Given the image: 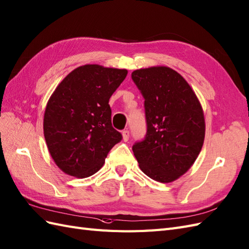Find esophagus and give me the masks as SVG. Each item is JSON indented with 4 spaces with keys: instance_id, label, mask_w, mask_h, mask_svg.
I'll list each match as a JSON object with an SVG mask.
<instances>
[{
    "instance_id": "34e87169",
    "label": "esophagus",
    "mask_w": 249,
    "mask_h": 249,
    "mask_svg": "<svg viewBox=\"0 0 249 249\" xmlns=\"http://www.w3.org/2000/svg\"><path fill=\"white\" fill-rule=\"evenodd\" d=\"M122 136H123L124 141L127 142L129 140V131L128 130H123L122 131Z\"/></svg>"
}]
</instances>
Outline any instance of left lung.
I'll return each mask as SVG.
<instances>
[{
  "label": "left lung",
  "mask_w": 249,
  "mask_h": 249,
  "mask_svg": "<svg viewBox=\"0 0 249 249\" xmlns=\"http://www.w3.org/2000/svg\"><path fill=\"white\" fill-rule=\"evenodd\" d=\"M131 79L144 98L147 131L132 151L143 173L169 183L183 176L199 156L205 120L196 93L166 66L135 70Z\"/></svg>",
  "instance_id": "1"
}]
</instances>
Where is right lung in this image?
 Instances as JSON below:
<instances>
[{"label": "right lung", "instance_id": "1", "mask_svg": "<svg viewBox=\"0 0 249 249\" xmlns=\"http://www.w3.org/2000/svg\"><path fill=\"white\" fill-rule=\"evenodd\" d=\"M127 72L97 64L80 66L65 76L48 100L44 137L50 156L65 174L92 176L122 140L111 125L108 102Z\"/></svg>", "mask_w": 249, "mask_h": 249}]
</instances>
